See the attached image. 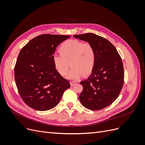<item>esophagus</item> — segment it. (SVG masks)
<instances>
[{
  "label": "esophagus",
  "mask_w": 145,
  "mask_h": 145,
  "mask_svg": "<svg viewBox=\"0 0 145 145\" xmlns=\"http://www.w3.org/2000/svg\"><path fill=\"white\" fill-rule=\"evenodd\" d=\"M76 82H71V83H70V84H71V86H74V85H76Z\"/></svg>",
  "instance_id": "1"
}]
</instances>
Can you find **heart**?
<instances>
[{
	"mask_svg": "<svg viewBox=\"0 0 145 145\" xmlns=\"http://www.w3.org/2000/svg\"><path fill=\"white\" fill-rule=\"evenodd\" d=\"M59 51L60 53L52 55V61L56 70L61 75L64 76L68 73L70 64L72 68L67 76L69 79L76 80L83 74L88 75L93 71L96 54L91 43L69 40L60 46Z\"/></svg>",
	"mask_w": 145,
	"mask_h": 145,
	"instance_id": "1",
	"label": "heart"
}]
</instances>
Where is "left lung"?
<instances>
[{"label": "left lung", "instance_id": "8db88e82", "mask_svg": "<svg viewBox=\"0 0 145 145\" xmlns=\"http://www.w3.org/2000/svg\"><path fill=\"white\" fill-rule=\"evenodd\" d=\"M91 43L96 54L95 67L91 76L80 84L79 95L83 106L97 111L108 106L118 97L124 83V69L121 57L112 43L93 33L74 35Z\"/></svg>", "mask_w": 145, "mask_h": 145}]
</instances>
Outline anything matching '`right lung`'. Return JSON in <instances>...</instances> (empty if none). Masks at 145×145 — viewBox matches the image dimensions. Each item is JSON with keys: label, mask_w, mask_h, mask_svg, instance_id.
Wrapping results in <instances>:
<instances>
[{"label": "right lung", "mask_w": 145, "mask_h": 145, "mask_svg": "<svg viewBox=\"0 0 145 145\" xmlns=\"http://www.w3.org/2000/svg\"><path fill=\"white\" fill-rule=\"evenodd\" d=\"M69 37L42 34L20 50L14 67L15 82L21 98L30 108L37 111L53 108L70 87L52 61L57 46Z\"/></svg>", "instance_id": "obj_1"}]
</instances>
